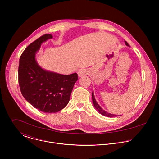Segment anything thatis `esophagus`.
Here are the masks:
<instances>
[{
	"instance_id": "1",
	"label": "esophagus",
	"mask_w": 159,
	"mask_h": 159,
	"mask_svg": "<svg viewBox=\"0 0 159 159\" xmlns=\"http://www.w3.org/2000/svg\"><path fill=\"white\" fill-rule=\"evenodd\" d=\"M87 74H88V71L86 69H82L78 72V75L79 77H82L85 75H87Z\"/></svg>"
}]
</instances>
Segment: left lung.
<instances>
[{"mask_svg": "<svg viewBox=\"0 0 159 159\" xmlns=\"http://www.w3.org/2000/svg\"><path fill=\"white\" fill-rule=\"evenodd\" d=\"M125 44H126V46L129 47V44H128V43L126 41H125ZM92 98H93V104H94V106L95 108H96V109L99 111V112L100 113V114H101L102 115H103V116H104L109 117V118H111V117L112 118V117H116V116H118V115H116L111 114V113H109V112H106L104 109H102L101 107V106L98 104L97 101H96V99H95V97H94V92H93V93H92Z\"/></svg>", "mask_w": 159, "mask_h": 159, "instance_id": "1", "label": "left lung"}]
</instances>
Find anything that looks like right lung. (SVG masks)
<instances>
[{"mask_svg":"<svg viewBox=\"0 0 159 159\" xmlns=\"http://www.w3.org/2000/svg\"><path fill=\"white\" fill-rule=\"evenodd\" d=\"M53 36L46 34L31 43L20 57L19 84L25 99L34 107L46 113H54L69 103L77 73L62 75L44 70L38 64L35 55L43 43Z\"/></svg>","mask_w":159,"mask_h":159,"instance_id":"right-lung-1","label":"right lung"}]
</instances>
